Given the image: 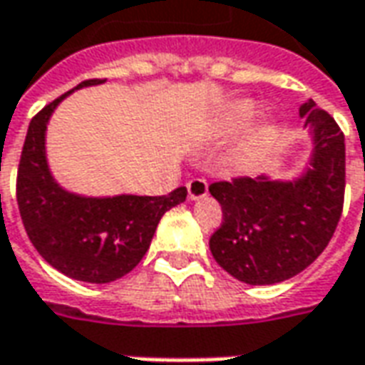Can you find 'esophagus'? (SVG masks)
Wrapping results in <instances>:
<instances>
[{"label":"esophagus","mask_w":365,"mask_h":365,"mask_svg":"<svg viewBox=\"0 0 365 365\" xmlns=\"http://www.w3.org/2000/svg\"><path fill=\"white\" fill-rule=\"evenodd\" d=\"M188 198L190 200H198V198H205L208 195V185L205 178H190L187 182Z\"/></svg>","instance_id":"34e87169"}]
</instances>
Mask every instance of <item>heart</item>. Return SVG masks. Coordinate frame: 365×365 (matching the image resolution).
Here are the masks:
<instances>
[{
  "mask_svg": "<svg viewBox=\"0 0 365 365\" xmlns=\"http://www.w3.org/2000/svg\"><path fill=\"white\" fill-rule=\"evenodd\" d=\"M255 115H256L255 103L246 101V103H240V105H238V117H240V119H252Z\"/></svg>",
  "mask_w": 365,
  "mask_h": 365,
  "instance_id": "obj_1",
  "label": "heart"
}]
</instances>
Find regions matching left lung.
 I'll list each match as a JSON object with an SVG mask.
<instances>
[{"label":"left lung","instance_id":"obj_1","mask_svg":"<svg viewBox=\"0 0 365 365\" xmlns=\"http://www.w3.org/2000/svg\"><path fill=\"white\" fill-rule=\"evenodd\" d=\"M312 129L310 167L294 180L266 175L212 182L222 225L210 236L215 260L236 280L278 284L300 274L324 252L344 208L346 145L338 123L312 99L300 107Z\"/></svg>","mask_w":365,"mask_h":365}]
</instances>
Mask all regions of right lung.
<instances>
[{"instance_id": "add662e5", "label": "right lung", "mask_w": 365, "mask_h": 365, "mask_svg": "<svg viewBox=\"0 0 365 365\" xmlns=\"http://www.w3.org/2000/svg\"><path fill=\"white\" fill-rule=\"evenodd\" d=\"M89 79L75 89L99 85ZM75 89L35 115L17 168V205L37 252L65 276L107 284L129 274L149 250L158 220L185 202L187 188L165 197H81L57 185L45 157V130L53 110Z\"/></svg>"}]
</instances>
